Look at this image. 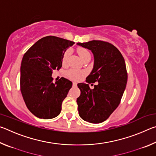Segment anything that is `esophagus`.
<instances>
[{"label":"esophagus","instance_id":"1","mask_svg":"<svg viewBox=\"0 0 156 156\" xmlns=\"http://www.w3.org/2000/svg\"><path fill=\"white\" fill-rule=\"evenodd\" d=\"M73 87H76V86H77V83H76V82H73Z\"/></svg>","mask_w":156,"mask_h":156}]
</instances>
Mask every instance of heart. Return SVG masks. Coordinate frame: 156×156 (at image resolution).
<instances>
[{
  "label": "heart",
  "instance_id": "b5f03b06",
  "mask_svg": "<svg viewBox=\"0 0 156 156\" xmlns=\"http://www.w3.org/2000/svg\"><path fill=\"white\" fill-rule=\"evenodd\" d=\"M78 53L82 60H83L84 58L90 56V53H89L88 50L86 49H83V48L79 49L78 50ZM68 57H69V52L68 51L65 52V54H63L62 58V64L63 65H66V63H67ZM84 74H85V73L84 72L76 70V69H70L69 70L67 73V77L69 79H71V80H80V79L84 76Z\"/></svg>",
  "mask_w": 156,
  "mask_h": 156
}]
</instances>
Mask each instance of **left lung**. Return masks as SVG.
Returning a JSON list of instances; mask_svg holds the SVG:
<instances>
[{
	"label": "left lung",
	"instance_id": "8db88e82",
	"mask_svg": "<svg viewBox=\"0 0 156 156\" xmlns=\"http://www.w3.org/2000/svg\"><path fill=\"white\" fill-rule=\"evenodd\" d=\"M91 50L94 68L87 77L88 84L78 83L80 96L77 98L80 117L87 122L100 123L106 120L119 105L127 82L125 59L119 50L108 42L91 41L78 43ZM98 82L91 90L89 83Z\"/></svg>",
	"mask_w": 156,
	"mask_h": 156
}]
</instances>
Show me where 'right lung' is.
<instances>
[{
    "label": "right lung",
    "instance_id": "add662e5",
    "mask_svg": "<svg viewBox=\"0 0 156 156\" xmlns=\"http://www.w3.org/2000/svg\"><path fill=\"white\" fill-rule=\"evenodd\" d=\"M74 42L49 36L33 44L23 56L20 67V91L31 113L39 118L51 119L60 114L62 103L72 82L62 77L53 83L54 70L62 67V58Z\"/></svg>",
    "mask_w": 156,
    "mask_h": 156
}]
</instances>
